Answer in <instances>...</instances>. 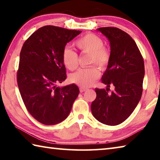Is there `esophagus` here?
<instances>
[{"label": "esophagus", "instance_id": "esophagus-1", "mask_svg": "<svg viewBox=\"0 0 160 160\" xmlns=\"http://www.w3.org/2000/svg\"><path fill=\"white\" fill-rule=\"evenodd\" d=\"M87 90H88V88H85V87H81L80 88V92H85V91H87Z\"/></svg>", "mask_w": 160, "mask_h": 160}]
</instances>
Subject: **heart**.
Here are the masks:
<instances>
[{"label": "heart", "instance_id": "obj_1", "mask_svg": "<svg viewBox=\"0 0 160 160\" xmlns=\"http://www.w3.org/2000/svg\"><path fill=\"white\" fill-rule=\"evenodd\" d=\"M75 45L83 53H89V64H95L102 70L105 69L110 61V53L104 46L105 43L99 36L89 33L78 39ZM78 54L70 48L62 52V62L66 68L73 71L78 67ZM99 77V71L95 67L80 68L71 76V81L82 87H89Z\"/></svg>", "mask_w": 160, "mask_h": 160}]
</instances>
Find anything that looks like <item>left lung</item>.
<instances>
[{"label": "left lung", "instance_id": "8db88e82", "mask_svg": "<svg viewBox=\"0 0 160 160\" xmlns=\"http://www.w3.org/2000/svg\"><path fill=\"white\" fill-rule=\"evenodd\" d=\"M97 30L107 37L110 45V61L102 76V82L115 89L111 93L95 89L92 102L93 117L101 123L117 126L126 120L138 105L142 94L144 62L136 43L129 34L114 27Z\"/></svg>", "mask_w": 160, "mask_h": 160}]
</instances>
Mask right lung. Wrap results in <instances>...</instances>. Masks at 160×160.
I'll list each match as a JSON object with an SVG mask.
<instances>
[{"mask_svg": "<svg viewBox=\"0 0 160 160\" xmlns=\"http://www.w3.org/2000/svg\"><path fill=\"white\" fill-rule=\"evenodd\" d=\"M82 32L53 26L39 28L22 47L17 83L29 113L41 123L55 125L68 117L79 94L75 84L57 87L67 78L62 52Z\"/></svg>", "mask_w": 160, "mask_h": 160, "instance_id": "right-lung-1", "label": "right lung"}]
</instances>
